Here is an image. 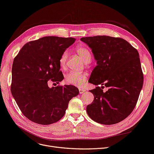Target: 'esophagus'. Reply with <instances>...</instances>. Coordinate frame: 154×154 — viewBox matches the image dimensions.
<instances>
[{
	"label": "esophagus",
	"instance_id": "esophagus-1",
	"mask_svg": "<svg viewBox=\"0 0 154 154\" xmlns=\"http://www.w3.org/2000/svg\"><path fill=\"white\" fill-rule=\"evenodd\" d=\"M79 93L80 94H83V93H84L85 92V90L83 89V88H79Z\"/></svg>",
	"mask_w": 154,
	"mask_h": 154
}]
</instances>
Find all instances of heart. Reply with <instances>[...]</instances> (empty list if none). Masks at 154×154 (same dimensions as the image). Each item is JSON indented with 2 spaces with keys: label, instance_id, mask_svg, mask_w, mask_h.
Segmentation results:
<instances>
[{
  "label": "heart",
  "instance_id": "heart-1",
  "mask_svg": "<svg viewBox=\"0 0 154 154\" xmlns=\"http://www.w3.org/2000/svg\"><path fill=\"white\" fill-rule=\"evenodd\" d=\"M77 53L81 57L85 63H89L92 60V54L90 51L85 46H79L76 48ZM69 52L68 50L64 51L61 54L59 59V64L61 68H66L69 59ZM87 74L85 73H79L72 71L66 75L65 81L68 84L77 87H81L87 82Z\"/></svg>",
  "mask_w": 154,
  "mask_h": 154
}]
</instances>
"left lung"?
I'll return each instance as SVG.
<instances>
[{"label":"left lung","instance_id":"obj_1","mask_svg":"<svg viewBox=\"0 0 154 154\" xmlns=\"http://www.w3.org/2000/svg\"><path fill=\"white\" fill-rule=\"evenodd\" d=\"M92 48L97 66L90 83L101 85L89 91L94 94L87 112L95 122L119 123L134 109L143 85V75L138 51L125 40L106 35L80 38ZM108 88L103 92V85Z\"/></svg>","mask_w":154,"mask_h":154}]
</instances>
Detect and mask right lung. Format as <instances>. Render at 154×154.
<instances>
[{
  "label": "right lung",
  "mask_w": 154,
  "mask_h": 154,
  "mask_svg": "<svg viewBox=\"0 0 154 154\" xmlns=\"http://www.w3.org/2000/svg\"><path fill=\"white\" fill-rule=\"evenodd\" d=\"M72 37L47 36L24 45L14 59L11 92L23 115L35 123L49 125L60 120L69 101L79 94L74 85L50 88L63 79L59 59L75 42Z\"/></svg>",
  "instance_id": "add662e5"
}]
</instances>
